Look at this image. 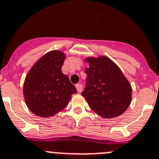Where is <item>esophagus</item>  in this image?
<instances>
[{"mask_svg":"<svg viewBox=\"0 0 159 159\" xmlns=\"http://www.w3.org/2000/svg\"><path fill=\"white\" fill-rule=\"evenodd\" d=\"M75 87H76L77 91H78V92H79V93H81V92H82V89H83L82 84H77Z\"/></svg>","mask_w":159,"mask_h":159,"instance_id":"esophagus-1","label":"esophagus"}]
</instances>
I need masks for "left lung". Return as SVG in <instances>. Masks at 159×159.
I'll return each mask as SVG.
<instances>
[{
  "mask_svg": "<svg viewBox=\"0 0 159 159\" xmlns=\"http://www.w3.org/2000/svg\"><path fill=\"white\" fill-rule=\"evenodd\" d=\"M89 67L81 95L91 109L103 118L121 115L131 102V85L118 66L106 57L86 58Z\"/></svg>",
  "mask_w": 159,
  "mask_h": 159,
  "instance_id": "8db88e82",
  "label": "left lung"
}]
</instances>
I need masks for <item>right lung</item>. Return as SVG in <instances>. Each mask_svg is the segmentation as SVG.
Here are the masks:
<instances>
[{"instance_id":"obj_1","label":"right lung","mask_w":159,"mask_h":159,"mask_svg":"<svg viewBox=\"0 0 159 159\" xmlns=\"http://www.w3.org/2000/svg\"><path fill=\"white\" fill-rule=\"evenodd\" d=\"M65 54L59 50L46 53L31 68L25 78L23 93L28 108L38 116L50 117L68 105L77 93L67 75L61 70Z\"/></svg>"}]
</instances>
